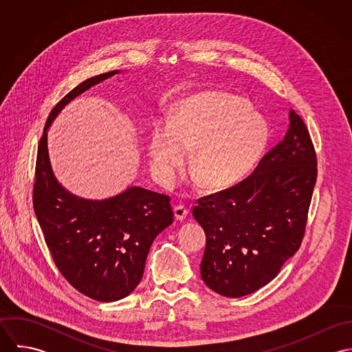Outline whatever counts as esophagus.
Here are the masks:
<instances>
[{
	"label": "esophagus",
	"mask_w": 352,
	"mask_h": 352,
	"mask_svg": "<svg viewBox=\"0 0 352 352\" xmlns=\"http://www.w3.org/2000/svg\"><path fill=\"white\" fill-rule=\"evenodd\" d=\"M173 212H175V218H176L177 221H183V219H186V217L188 215V208H186L184 206L179 204V206H176V207L173 208Z\"/></svg>",
	"instance_id": "obj_1"
}]
</instances>
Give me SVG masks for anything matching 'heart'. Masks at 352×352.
I'll return each instance as SVG.
<instances>
[{
	"mask_svg": "<svg viewBox=\"0 0 352 352\" xmlns=\"http://www.w3.org/2000/svg\"><path fill=\"white\" fill-rule=\"evenodd\" d=\"M268 140V127L241 98L206 92L183 101L170 122H157L148 144L151 173L172 182L192 151L190 169L207 188L244 176Z\"/></svg>",
	"mask_w": 352,
	"mask_h": 352,
	"instance_id": "1",
	"label": "heart"
}]
</instances>
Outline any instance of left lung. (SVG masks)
<instances>
[{
	"label": "left lung",
	"instance_id": "left-lung-1",
	"mask_svg": "<svg viewBox=\"0 0 352 352\" xmlns=\"http://www.w3.org/2000/svg\"><path fill=\"white\" fill-rule=\"evenodd\" d=\"M289 120L285 138L247 179L192 210L206 233L201 279L223 297L261 289L301 245L317 158L300 115L290 109Z\"/></svg>",
	"mask_w": 352,
	"mask_h": 352
}]
</instances>
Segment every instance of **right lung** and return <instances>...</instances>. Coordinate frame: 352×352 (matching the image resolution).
Here are the masks:
<instances>
[{
  "label": "right lung",
  "instance_id": "add662e5",
  "mask_svg": "<svg viewBox=\"0 0 352 352\" xmlns=\"http://www.w3.org/2000/svg\"><path fill=\"white\" fill-rule=\"evenodd\" d=\"M118 73L85 80L52 108L38 146L32 195L59 272L76 290L100 302L122 300L140 285L154 239L173 222L166 195L133 186L107 199H85L69 192L52 172L51 123L70 101Z\"/></svg>",
  "mask_w": 352,
  "mask_h": 352
}]
</instances>
